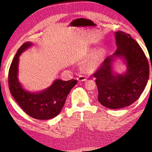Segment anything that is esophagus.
Here are the masks:
<instances>
[{"instance_id": "1", "label": "esophagus", "mask_w": 152, "mask_h": 152, "mask_svg": "<svg viewBox=\"0 0 152 152\" xmlns=\"http://www.w3.org/2000/svg\"><path fill=\"white\" fill-rule=\"evenodd\" d=\"M77 80L79 81H84L86 80V77L84 75H79V77L77 78Z\"/></svg>"}]
</instances>
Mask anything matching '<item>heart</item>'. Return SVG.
<instances>
[{
  "mask_svg": "<svg viewBox=\"0 0 152 152\" xmlns=\"http://www.w3.org/2000/svg\"><path fill=\"white\" fill-rule=\"evenodd\" d=\"M95 52H96L95 49H91L89 51V53H87L86 58H89L91 56H93V54H94ZM105 54H106V50L104 49H100L99 50H98V52L95 55V56L89 62H88L86 64V66H84V70L88 72L94 70L95 69L100 65V63L102 62Z\"/></svg>",
  "mask_w": 152,
  "mask_h": 152,
  "instance_id": "1",
  "label": "heart"
}]
</instances>
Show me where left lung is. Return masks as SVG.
<instances>
[{
	"mask_svg": "<svg viewBox=\"0 0 152 152\" xmlns=\"http://www.w3.org/2000/svg\"><path fill=\"white\" fill-rule=\"evenodd\" d=\"M117 49L106 58L93 74L98 87V102L110 109L127 107L139 99L149 78V63L139 44L122 31L115 32ZM115 57H123L128 70L115 75L111 63ZM152 72V68H151Z\"/></svg>",
	"mask_w": 152,
	"mask_h": 152,
	"instance_id": "1",
	"label": "left lung"
}]
</instances>
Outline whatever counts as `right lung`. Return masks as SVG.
I'll use <instances>...</instances> for the list:
<instances>
[{"mask_svg":"<svg viewBox=\"0 0 152 152\" xmlns=\"http://www.w3.org/2000/svg\"><path fill=\"white\" fill-rule=\"evenodd\" d=\"M31 44L29 42L24 43L14 57L9 70V87L13 98L26 114L39 120H48L61 112L68 94L77 81L57 79L47 89L38 93H31L23 89L18 80L19 56Z\"/></svg>","mask_w":152,"mask_h":152,"instance_id":"add662e5","label":"right lung"}]
</instances>
